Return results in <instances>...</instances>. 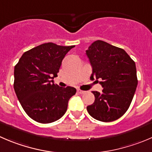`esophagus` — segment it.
Returning a JSON list of instances; mask_svg holds the SVG:
<instances>
[{"label": "esophagus", "mask_w": 152, "mask_h": 152, "mask_svg": "<svg viewBox=\"0 0 152 152\" xmlns=\"http://www.w3.org/2000/svg\"><path fill=\"white\" fill-rule=\"evenodd\" d=\"M77 93L79 94H85V91H82V90H77Z\"/></svg>", "instance_id": "esophagus-1"}]
</instances>
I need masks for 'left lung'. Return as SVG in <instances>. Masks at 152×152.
<instances>
[{"label": "left lung", "mask_w": 152, "mask_h": 152, "mask_svg": "<svg viewBox=\"0 0 152 152\" xmlns=\"http://www.w3.org/2000/svg\"><path fill=\"white\" fill-rule=\"evenodd\" d=\"M96 79L102 92L92 91L94 102L87 107L90 115L102 122H112L127 111L137 86L136 64L121 48L103 41L93 42L86 50Z\"/></svg>", "instance_id": "obj_1"}]
</instances>
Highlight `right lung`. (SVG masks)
Here are the masks:
<instances>
[{
	"label": "right lung",
	"mask_w": 152,
	"mask_h": 152,
	"mask_svg": "<svg viewBox=\"0 0 152 152\" xmlns=\"http://www.w3.org/2000/svg\"><path fill=\"white\" fill-rule=\"evenodd\" d=\"M75 46L45 43L26 51L14 70V89L26 114L40 123L59 120L76 88L54 84L66 54Z\"/></svg>",
	"instance_id": "add662e5"
}]
</instances>
